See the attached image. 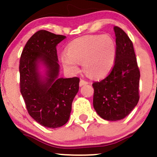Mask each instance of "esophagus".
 <instances>
[{"instance_id":"esophagus-1","label":"esophagus","mask_w":157,"mask_h":157,"mask_svg":"<svg viewBox=\"0 0 157 157\" xmlns=\"http://www.w3.org/2000/svg\"><path fill=\"white\" fill-rule=\"evenodd\" d=\"M89 82H87V81L84 80H80V86H85V85H87Z\"/></svg>"}]
</instances>
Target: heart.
<instances>
[{"mask_svg": "<svg viewBox=\"0 0 157 157\" xmlns=\"http://www.w3.org/2000/svg\"><path fill=\"white\" fill-rule=\"evenodd\" d=\"M61 55L63 66L71 74L80 70L82 63L85 72L93 78H101L112 69L116 61L117 45L109 35H90L74 40Z\"/></svg>", "mask_w": 157, "mask_h": 157, "instance_id": "1", "label": "heart"}]
</instances>
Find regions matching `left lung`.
Here are the masks:
<instances>
[{"label": "left lung", "mask_w": 157, "mask_h": 157, "mask_svg": "<svg viewBox=\"0 0 157 157\" xmlns=\"http://www.w3.org/2000/svg\"><path fill=\"white\" fill-rule=\"evenodd\" d=\"M117 57L107 77L92 84L93 105L97 114L105 120H122L137 105L140 72L133 44L127 34L113 27Z\"/></svg>", "instance_id": "left-lung-1"}]
</instances>
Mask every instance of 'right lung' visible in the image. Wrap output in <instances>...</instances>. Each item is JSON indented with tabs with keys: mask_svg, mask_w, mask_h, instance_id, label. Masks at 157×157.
I'll use <instances>...</instances> for the list:
<instances>
[{
	"mask_svg": "<svg viewBox=\"0 0 157 157\" xmlns=\"http://www.w3.org/2000/svg\"><path fill=\"white\" fill-rule=\"evenodd\" d=\"M66 36L40 30L27 41L20 60V87L28 113L49 128L61 127L69 119L80 79L59 77L57 46ZM44 66L45 72L39 71Z\"/></svg>",
	"mask_w": 157,
	"mask_h": 157,
	"instance_id": "right-lung-1",
	"label": "right lung"
}]
</instances>
